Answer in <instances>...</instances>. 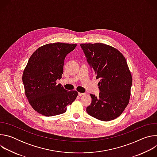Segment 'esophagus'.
Returning <instances> with one entry per match:
<instances>
[{"label":"esophagus","instance_id":"34e87169","mask_svg":"<svg viewBox=\"0 0 157 157\" xmlns=\"http://www.w3.org/2000/svg\"><path fill=\"white\" fill-rule=\"evenodd\" d=\"M85 94V93H78V95L79 96H83V95H84Z\"/></svg>","mask_w":157,"mask_h":157}]
</instances>
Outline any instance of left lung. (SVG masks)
<instances>
[{"label":"left lung","instance_id":"8db88e82","mask_svg":"<svg viewBox=\"0 0 157 157\" xmlns=\"http://www.w3.org/2000/svg\"><path fill=\"white\" fill-rule=\"evenodd\" d=\"M80 46L96 79H100V93L98 96L90 94L92 102L87 113L102 121L114 120L123 113L130 97L132 78L126 59L118 50L104 43Z\"/></svg>","mask_w":157,"mask_h":157}]
</instances>
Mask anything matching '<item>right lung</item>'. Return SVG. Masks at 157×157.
I'll return each instance as SVG.
<instances>
[{"label":"right lung","mask_w":157,"mask_h":157,"mask_svg":"<svg viewBox=\"0 0 157 157\" xmlns=\"http://www.w3.org/2000/svg\"><path fill=\"white\" fill-rule=\"evenodd\" d=\"M76 45L49 43L38 48L30 57L22 81L30 104L39 114L47 117L63 114L78 96L77 91H67L56 82L63 73L65 57Z\"/></svg>","instance_id":"add662e5"}]
</instances>
